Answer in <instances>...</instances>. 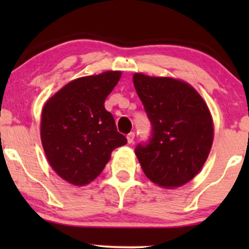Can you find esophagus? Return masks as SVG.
Instances as JSON below:
<instances>
[{"label": "esophagus", "mask_w": 249, "mask_h": 249, "mask_svg": "<svg viewBox=\"0 0 249 249\" xmlns=\"http://www.w3.org/2000/svg\"><path fill=\"white\" fill-rule=\"evenodd\" d=\"M126 138H127V142H128V144H132V142H134V133H133V132L128 133Z\"/></svg>", "instance_id": "obj_1"}]
</instances>
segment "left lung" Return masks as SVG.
<instances>
[{"label":"left lung","mask_w":249,"mask_h":249,"mask_svg":"<svg viewBox=\"0 0 249 249\" xmlns=\"http://www.w3.org/2000/svg\"><path fill=\"white\" fill-rule=\"evenodd\" d=\"M133 84L152 124L148 145L136 148L145 176L167 190L187 184L212 148L214 125L206 102L192 85L172 77L136 72Z\"/></svg>","instance_id":"left-lung-1"}]
</instances>
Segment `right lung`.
<instances>
[{
    "mask_svg": "<svg viewBox=\"0 0 249 249\" xmlns=\"http://www.w3.org/2000/svg\"><path fill=\"white\" fill-rule=\"evenodd\" d=\"M121 71L79 77L65 84L42 108L41 142L53 170L65 181L85 186L107 164L111 153L127 142L117 131L104 102Z\"/></svg>",
    "mask_w": 249,
    "mask_h": 249,
    "instance_id": "add662e5",
    "label": "right lung"
}]
</instances>
